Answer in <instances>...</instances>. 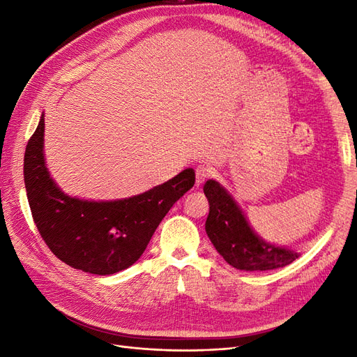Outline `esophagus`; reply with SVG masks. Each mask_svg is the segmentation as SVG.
I'll return each mask as SVG.
<instances>
[{
    "instance_id": "esophagus-1",
    "label": "esophagus",
    "mask_w": 357,
    "mask_h": 357,
    "mask_svg": "<svg viewBox=\"0 0 357 357\" xmlns=\"http://www.w3.org/2000/svg\"><path fill=\"white\" fill-rule=\"evenodd\" d=\"M195 174H197V186H201L202 183L211 177V168L208 165H198L195 168Z\"/></svg>"
}]
</instances>
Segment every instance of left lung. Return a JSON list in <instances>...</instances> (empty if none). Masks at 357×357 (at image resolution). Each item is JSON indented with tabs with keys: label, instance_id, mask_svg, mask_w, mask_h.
Listing matches in <instances>:
<instances>
[{
	"label": "left lung",
	"instance_id": "1",
	"mask_svg": "<svg viewBox=\"0 0 357 357\" xmlns=\"http://www.w3.org/2000/svg\"><path fill=\"white\" fill-rule=\"evenodd\" d=\"M204 193L210 202L205 222L208 238L226 262L241 271H268L291 264L298 253L266 244L250 229L243 211L218 181L208 180Z\"/></svg>",
	"mask_w": 357,
	"mask_h": 357
}]
</instances>
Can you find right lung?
<instances>
[{
    "label": "right lung",
    "mask_w": 357,
    "mask_h": 357,
    "mask_svg": "<svg viewBox=\"0 0 357 357\" xmlns=\"http://www.w3.org/2000/svg\"><path fill=\"white\" fill-rule=\"evenodd\" d=\"M45 117L26 144L24 180L32 219L47 247L71 268L110 275L134 265L169 208L195 185L192 168L142 195L93 202L70 198L49 177Z\"/></svg>",
    "instance_id": "right-lung-1"
}]
</instances>
